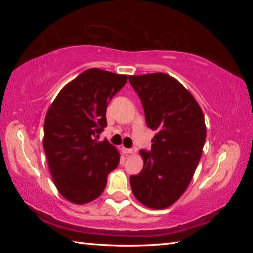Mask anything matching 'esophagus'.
Here are the masks:
<instances>
[{"label":"esophagus","mask_w":253,"mask_h":253,"mask_svg":"<svg viewBox=\"0 0 253 253\" xmlns=\"http://www.w3.org/2000/svg\"><path fill=\"white\" fill-rule=\"evenodd\" d=\"M123 152L125 153V154H131V153H134V151H132L131 148H125V147H123Z\"/></svg>","instance_id":"1"}]
</instances>
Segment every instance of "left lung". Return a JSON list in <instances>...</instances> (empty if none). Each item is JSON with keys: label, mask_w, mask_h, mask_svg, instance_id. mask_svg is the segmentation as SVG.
<instances>
[{"label": "left lung", "mask_w": 253, "mask_h": 253, "mask_svg": "<svg viewBox=\"0 0 253 253\" xmlns=\"http://www.w3.org/2000/svg\"><path fill=\"white\" fill-rule=\"evenodd\" d=\"M142 101L145 122L156 135L149 152L140 151L142 172L130 176L136 199L165 209L181 198L198 166L207 138L202 109L173 77L162 72L129 76Z\"/></svg>", "instance_id": "8db88e82"}]
</instances>
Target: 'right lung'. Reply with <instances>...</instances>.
Wrapping results in <instances>:
<instances>
[{
	"mask_svg": "<svg viewBox=\"0 0 253 253\" xmlns=\"http://www.w3.org/2000/svg\"><path fill=\"white\" fill-rule=\"evenodd\" d=\"M127 79L97 68L85 70L59 92L46 113L43 148L50 173L60 194L72 203L97 199L117 168L118 151L98 138L107 126V106Z\"/></svg>",
	"mask_w": 253,
	"mask_h": 253,
	"instance_id": "add662e5",
	"label": "right lung"
}]
</instances>
